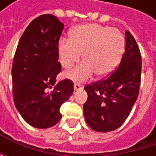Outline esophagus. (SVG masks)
<instances>
[{"mask_svg":"<svg viewBox=\"0 0 156 156\" xmlns=\"http://www.w3.org/2000/svg\"><path fill=\"white\" fill-rule=\"evenodd\" d=\"M82 88H83V87H82L80 84H78V83H75V84H74V90H75V91L81 90Z\"/></svg>","mask_w":156,"mask_h":156,"instance_id":"obj_1","label":"esophagus"}]
</instances>
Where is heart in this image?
<instances>
[{"label":"heart","instance_id":"1","mask_svg":"<svg viewBox=\"0 0 156 156\" xmlns=\"http://www.w3.org/2000/svg\"><path fill=\"white\" fill-rule=\"evenodd\" d=\"M123 34L108 26L85 23L73 28L69 40L62 39L58 45L61 66L69 69L78 63L83 54L84 62L65 73L74 82H84L93 77L106 78L116 69L125 52Z\"/></svg>","mask_w":156,"mask_h":156}]
</instances>
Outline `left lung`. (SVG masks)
<instances>
[{
	"instance_id": "8db88e82",
	"label": "left lung",
	"mask_w": 156,
	"mask_h": 156,
	"mask_svg": "<svg viewBox=\"0 0 156 156\" xmlns=\"http://www.w3.org/2000/svg\"><path fill=\"white\" fill-rule=\"evenodd\" d=\"M126 48L121 62L107 79L85 87L84 104L87 124L97 132H111L120 127L136 103L140 87L142 59L133 35L126 31Z\"/></svg>"
}]
</instances>
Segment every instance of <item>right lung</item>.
<instances>
[{
  "label": "right lung",
  "instance_id": "right-lung-1",
  "mask_svg": "<svg viewBox=\"0 0 156 156\" xmlns=\"http://www.w3.org/2000/svg\"><path fill=\"white\" fill-rule=\"evenodd\" d=\"M64 24L55 16L34 19L23 32L16 49L12 68L14 104L22 118L36 128H48L61 118L59 108L73 94V82L56 84L61 70L58 45ZM53 88L48 92L47 89Z\"/></svg>",
  "mask_w": 156,
  "mask_h": 156
}]
</instances>
